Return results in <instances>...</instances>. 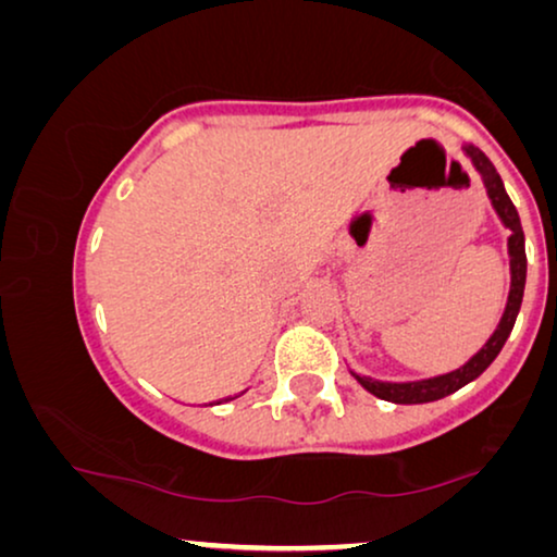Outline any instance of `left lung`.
Here are the masks:
<instances>
[{
	"mask_svg": "<svg viewBox=\"0 0 557 557\" xmlns=\"http://www.w3.org/2000/svg\"><path fill=\"white\" fill-rule=\"evenodd\" d=\"M465 153L472 159L474 169L482 174V182L487 186V197L495 207L497 216L503 219V224L510 230V237H507V252H510V295H507V305L503 318H499L497 331L490 335V341L476 350V354L467 360L465 366L457 368V371L434 375V379L424 381H409V383H386V381H373L366 379V375L354 373L360 386L371 391L373 396L383 398V401L394 404H429L436 401V398H444L467 386L469 381H474L482 371H487V366L497 358L499 350H503L505 341L510 338L512 325L517 320V312H520L522 305V293H524V275H528V257H524V234L520 216H517L515 203L507 197L503 178H499L497 169L492 166V161L484 156L476 146H465Z\"/></svg>",
	"mask_w": 557,
	"mask_h": 557,
	"instance_id": "obj_1",
	"label": "left lung"
}]
</instances>
